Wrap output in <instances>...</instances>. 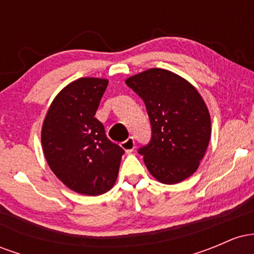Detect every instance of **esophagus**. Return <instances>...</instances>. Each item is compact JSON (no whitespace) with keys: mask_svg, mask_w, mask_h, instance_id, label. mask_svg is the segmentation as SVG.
Here are the masks:
<instances>
[{"mask_svg":"<svg viewBox=\"0 0 254 254\" xmlns=\"http://www.w3.org/2000/svg\"><path fill=\"white\" fill-rule=\"evenodd\" d=\"M121 147L123 148L127 154H130L131 151H133V149H135V139H133V137H129L127 141L122 142Z\"/></svg>","mask_w":254,"mask_h":254,"instance_id":"esophagus-1","label":"esophagus"}]
</instances>
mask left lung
Instances as JSON below:
<instances>
[{
    "label": "left lung",
    "mask_w": 254,
    "mask_h": 254,
    "mask_svg": "<svg viewBox=\"0 0 254 254\" xmlns=\"http://www.w3.org/2000/svg\"><path fill=\"white\" fill-rule=\"evenodd\" d=\"M125 83L147 107L150 143L138 150L149 173L162 184H178L198 170L211 136L208 107L196 87L161 68L127 77Z\"/></svg>",
    "instance_id": "obj_1"
}]
</instances>
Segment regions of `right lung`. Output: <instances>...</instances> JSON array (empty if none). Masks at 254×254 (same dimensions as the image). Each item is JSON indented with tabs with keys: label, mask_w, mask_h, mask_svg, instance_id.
<instances>
[{
	"label": "right lung",
	"mask_w": 254,
	"mask_h": 254,
	"mask_svg": "<svg viewBox=\"0 0 254 254\" xmlns=\"http://www.w3.org/2000/svg\"><path fill=\"white\" fill-rule=\"evenodd\" d=\"M109 80L81 77L55 97L42 127L44 156L55 176L87 196L107 192L117 180L124 150L94 117Z\"/></svg>",
	"instance_id": "obj_1"
}]
</instances>
